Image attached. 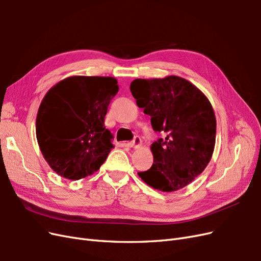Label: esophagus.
I'll return each instance as SVG.
<instances>
[{
  "label": "esophagus",
  "mask_w": 261,
  "mask_h": 261,
  "mask_svg": "<svg viewBox=\"0 0 261 261\" xmlns=\"http://www.w3.org/2000/svg\"><path fill=\"white\" fill-rule=\"evenodd\" d=\"M141 144H143V141H141L140 137L139 136H135V138H134L129 143V146L132 148H139L141 146Z\"/></svg>",
  "instance_id": "obj_1"
}]
</instances>
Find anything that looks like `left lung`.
I'll return each mask as SVG.
<instances>
[{"label":"left lung","instance_id":"1","mask_svg":"<svg viewBox=\"0 0 261 261\" xmlns=\"http://www.w3.org/2000/svg\"><path fill=\"white\" fill-rule=\"evenodd\" d=\"M130 91L151 117L153 130L165 134L151 145L153 164L138 172L139 177L161 192L184 188L206 169L215 149L217 121L210 101L178 76L138 78Z\"/></svg>","mask_w":261,"mask_h":261}]
</instances>
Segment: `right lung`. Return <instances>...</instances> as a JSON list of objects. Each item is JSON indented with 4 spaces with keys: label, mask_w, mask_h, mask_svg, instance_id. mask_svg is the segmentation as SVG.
Instances as JSON below:
<instances>
[{
    "label": "right lung",
    "mask_w": 261,
    "mask_h": 261,
    "mask_svg": "<svg viewBox=\"0 0 261 261\" xmlns=\"http://www.w3.org/2000/svg\"><path fill=\"white\" fill-rule=\"evenodd\" d=\"M117 91L113 77L72 76L46 92L38 110L36 135L55 173L77 180L103 164L114 147L105 117Z\"/></svg>",
    "instance_id": "right-lung-1"
}]
</instances>
